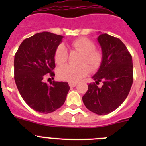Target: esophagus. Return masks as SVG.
<instances>
[{
    "mask_svg": "<svg viewBox=\"0 0 146 146\" xmlns=\"http://www.w3.org/2000/svg\"><path fill=\"white\" fill-rule=\"evenodd\" d=\"M76 85H77V83H76V82H69V86H70V88L75 87Z\"/></svg>",
    "mask_w": 146,
    "mask_h": 146,
    "instance_id": "esophagus-1",
    "label": "esophagus"
}]
</instances>
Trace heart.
I'll return each mask as SVG.
<instances>
[{"mask_svg": "<svg viewBox=\"0 0 146 146\" xmlns=\"http://www.w3.org/2000/svg\"><path fill=\"white\" fill-rule=\"evenodd\" d=\"M70 47L72 50H77L82 54L80 60V65L77 66L66 65L60 68L58 76L62 80L71 82H77L88 74L90 72L89 66L93 71L97 70L100 67L103 60L102 54L99 50L95 49V44L91 39L86 37H80L71 42ZM54 58L56 64L58 66L64 65L66 63L68 52L64 45H59L56 48ZM87 64L89 65V67Z\"/></svg>", "mask_w": 146, "mask_h": 146, "instance_id": "1", "label": "heart"}]
</instances>
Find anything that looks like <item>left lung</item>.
Segmentation results:
<instances>
[{
    "instance_id": "8db88e82",
    "label": "left lung",
    "mask_w": 146,
    "mask_h": 146,
    "mask_svg": "<svg viewBox=\"0 0 146 146\" xmlns=\"http://www.w3.org/2000/svg\"><path fill=\"white\" fill-rule=\"evenodd\" d=\"M101 46L102 63L92 77L82 101L93 113L107 115L114 111L124 102L133 82V64L131 54L121 40L108 33L97 38ZM99 82L103 83L98 87Z\"/></svg>"
}]
</instances>
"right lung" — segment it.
<instances>
[{"mask_svg": "<svg viewBox=\"0 0 146 146\" xmlns=\"http://www.w3.org/2000/svg\"><path fill=\"white\" fill-rule=\"evenodd\" d=\"M63 36L44 31L25 38L15 55V80L23 100L39 113H50L65 102L70 87L66 82H44L55 77V51Z\"/></svg>", "mask_w": 146, "mask_h": 146, "instance_id": "right-lung-1", "label": "right lung"}]
</instances>
